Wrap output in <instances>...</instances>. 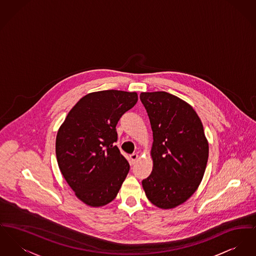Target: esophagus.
<instances>
[{
    "label": "esophagus",
    "mask_w": 256,
    "mask_h": 256,
    "mask_svg": "<svg viewBox=\"0 0 256 256\" xmlns=\"http://www.w3.org/2000/svg\"><path fill=\"white\" fill-rule=\"evenodd\" d=\"M138 158H139V156L137 154H132L130 156V162L132 166H134L136 164V160H138Z\"/></svg>",
    "instance_id": "34e87169"
}]
</instances>
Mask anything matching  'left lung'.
I'll return each instance as SVG.
<instances>
[{"label":"left lung","mask_w":256,"mask_h":256,"mask_svg":"<svg viewBox=\"0 0 256 256\" xmlns=\"http://www.w3.org/2000/svg\"><path fill=\"white\" fill-rule=\"evenodd\" d=\"M152 130V171L142 180L147 198L172 209L196 192L207 166L209 144L194 109L166 92H141Z\"/></svg>","instance_id":"8db88e82"}]
</instances>
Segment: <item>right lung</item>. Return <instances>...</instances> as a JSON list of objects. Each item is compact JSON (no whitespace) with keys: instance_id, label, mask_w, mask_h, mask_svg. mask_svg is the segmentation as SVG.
Masks as SVG:
<instances>
[{"instance_id":"1","label":"right lung","mask_w":256,"mask_h":256,"mask_svg":"<svg viewBox=\"0 0 256 256\" xmlns=\"http://www.w3.org/2000/svg\"><path fill=\"white\" fill-rule=\"evenodd\" d=\"M136 92L107 90L83 96L68 112L56 137L64 178L82 202L102 207L118 194L130 164L114 144L120 117L136 106Z\"/></svg>"}]
</instances>
